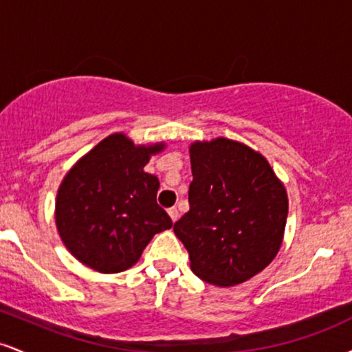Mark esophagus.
<instances>
[{
    "mask_svg": "<svg viewBox=\"0 0 352 352\" xmlns=\"http://www.w3.org/2000/svg\"><path fill=\"white\" fill-rule=\"evenodd\" d=\"M167 212H168V217L172 218V221H177V218H179V210H177L175 207H172V208H168Z\"/></svg>",
    "mask_w": 352,
    "mask_h": 352,
    "instance_id": "34e87169",
    "label": "esophagus"
}]
</instances>
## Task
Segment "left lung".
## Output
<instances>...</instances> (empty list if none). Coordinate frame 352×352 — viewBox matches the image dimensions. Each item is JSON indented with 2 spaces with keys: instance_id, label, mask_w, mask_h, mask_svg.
I'll use <instances>...</instances> for the list:
<instances>
[{
  "instance_id": "obj_1",
  "label": "left lung",
  "mask_w": 352,
  "mask_h": 352,
  "mask_svg": "<svg viewBox=\"0 0 352 352\" xmlns=\"http://www.w3.org/2000/svg\"><path fill=\"white\" fill-rule=\"evenodd\" d=\"M190 210L173 232L190 268L217 286L240 285L280 252L288 217L285 185L260 152L236 140L190 145Z\"/></svg>"
}]
</instances>
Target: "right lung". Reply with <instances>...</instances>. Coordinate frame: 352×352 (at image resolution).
I'll return each mask as SVG.
<instances>
[{
    "instance_id": "obj_1",
    "label": "right lung",
    "mask_w": 352,
    "mask_h": 352,
    "mask_svg": "<svg viewBox=\"0 0 352 352\" xmlns=\"http://www.w3.org/2000/svg\"><path fill=\"white\" fill-rule=\"evenodd\" d=\"M164 147L135 145L119 132L66 173L56 197V227L76 260L99 273L124 272L139 261L155 233L172 227L157 205L159 179L144 172Z\"/></svg>"
}]
</instances>
